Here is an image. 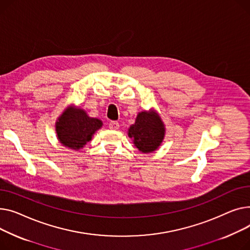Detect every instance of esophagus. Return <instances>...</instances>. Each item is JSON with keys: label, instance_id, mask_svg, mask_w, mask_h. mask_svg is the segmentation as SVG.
I'll list each match as a JSON object with an SVG mask.
<instances>
[{"label": "esophagus", "instance_id": "34e87169", "mask_svg": "<svg viewBox=\"0 0 250 250\" xmlns=\"http://www.w3.org/2000/svg\"><path fill=\"white\" fill-rule=\"evenodd\" d=\"M109 127H110V129H113V130H118L120 126H119V123L117 121H111L109 123Z\"/></svg>", "mask_w": 250, "mask_h": 250}]
</instances>
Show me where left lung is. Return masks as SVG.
<instances>
[{
    "label": "left lung",
    "mask_w": 250,
    "mask_h": 250,
    "mask_svg": "<svg viewBox=\"0 0 250 250\" xmlns=\"http://www.w3.org/2000/svg\"><path fill=\"white\" fill-rule=\"evenodd\" d=\"M129 137L133 138L136 147L144 152L154 151L165 136V127L155 112H141L137 115L135 124L129 128Z\"/></svg>",
    "instance_id": "left-lung-1"
}]
</instances>
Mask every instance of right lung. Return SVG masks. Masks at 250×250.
Here are the masks:
<instances>
[{
    "instance_id": "add662e5",
    "label": "right lung",
    "mask_w": 250,
    "mask_h": 250,
    "mask_svg": "<svg viewBox=\"0 0 250 250\" xmlns=\"http://www.w3.org/2000/svg\"><path fill=\"white\" fill-rule=\"evenodd\" d=\"M102 125L101 120L91 118L83 110L70 108L58 118L56 133L61 143L77 150L92 139L93 134Z\"/></svg>"
}]
</instances>
